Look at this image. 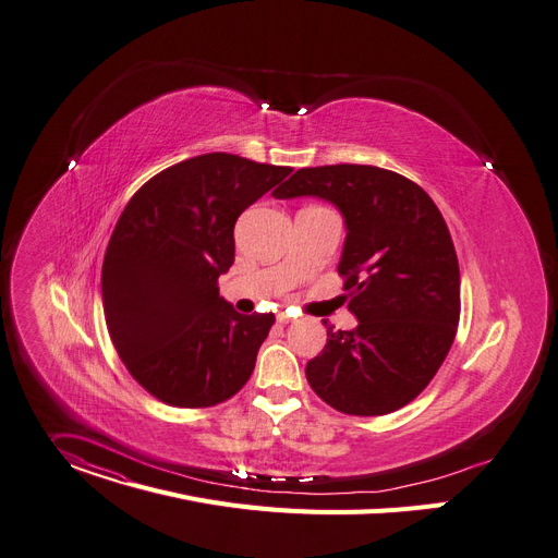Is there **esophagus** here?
<instances>
[{
    "mask_svg": "<svg viewBox=\"0 0 558 558\" xmlns=\"http://www.w3.org/2000/svg\"><path fill=\"white\" fill-rule=\"evenodd\" d=\"M276 320L280 323V325H287L289 320H291V316L289 314H284V312H278V316H276Z\"/></svg>",
    "mask_w": 558,
    "mask_h": 558,
    "instance_id": "obj_1",
    "label": "esophagus"
}]
</instances>
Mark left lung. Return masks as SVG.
Listing matches in <instances>:
<instances>
[{"label":"left lung","mask_w":558,"mask_h":558,"mask_svg":"<svg viewBox=\"0 0 558 558\" xmlns=\"http://www.w3.org/2000/svg\"><path fill=\"white\" fill-rule=\"evenodd\" d=\"M274 195L327 199L347 229L338 274L359 327H327L305 369L312 389L342 414L400 410L436 376L461 316L459 260L434 199L367 165L300 169Z\"/></svg>","instance_id":"8db88e82"}]
</instances>
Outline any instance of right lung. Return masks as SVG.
<instances>
[{"label":"right lung","instance_id":"add662e5","mask_svg":"<svg viewBox=\"0 0 558 558\" xmlns=\"http://www.w3.org/2000/svg\"><path fill=\"white\" fill-rule=\"evenodd\" d=\"M293 169L205 154L150 178L124 207L102 265L111 340L131 376L175 408H211L242 389L274 314H238L218 278L240 214Z\"/></svg>","mask_w":558,"mask_h":558}]
</instances>
